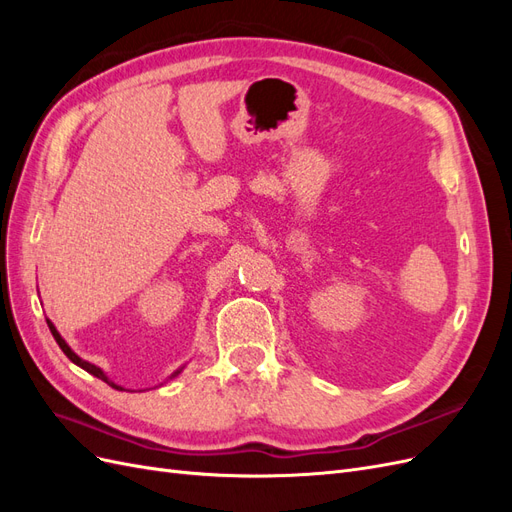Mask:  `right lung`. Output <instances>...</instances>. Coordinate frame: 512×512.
Wrapping results in <instances>:
<instances>
[{"label": "right lung", "mask_w": 512, "mask_h": 512, "mask_svg": "<svg viewBox=\"0 0 512 512\" xmlns=\"http://www.w3.org/2000/svg\"><path fill=\"white\" fill-rule=\"evenodd\" d=\"M46 324H49V329H51V333H53V337H55V342L59 344V348H61V350H64V354L68 356V359H70V361H72L74 365H79V367H83L85 371H89V374H91V376H96V378L104 380L106 384H111V386H113V389H117V391H123V386L115 384L113 380H108V376L104 374V371H102L100 367H96L94 363H89V361H83L79 354H76V352H72V348H70V346H68V344L64 342V337H61V335H59V331L55 329V324H53L51 320H46ZM181 369H183V367H181ZM181 369H177V371H175V374H173V376H170V378H175V376L179 374V371H181Z\"/></svg>", "instance_id": "right-lung-1"}]
</instances>
